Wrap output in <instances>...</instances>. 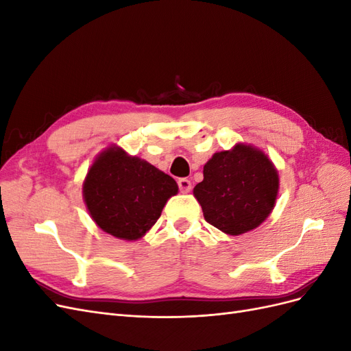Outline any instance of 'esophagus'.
I'll list each match as a JSON object with an SVG mask.
<instances>
[{
    "label": "esophagus",
    "instance_id": "obj_1",
    "mask_svg": "<svg viewBox=\"0 0 351 351\" xmlns=\"http://www.w3.org/2000/svg\"><path fill=\"white\" fill-rule=\"evenodd\" d=\"M178 187H180V192H182V193H189L190 190H192V183H190V180H187V178H180L178 180Z\"/></svg>",
    "mask_w": 351,
    "mask_h": 351
}]
</instances>
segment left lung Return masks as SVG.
I'll return each instance as SVG.
<instances>
[{
  "instance_id": "8db88e82",
  "label": "left lung",
  "mask_w": 351,
  "mask_h": 351,
  "mask_svg": "<svg viewBox=\"0 0 351 351\" xmlns=\"http://www.w3.org/2000/svg\"><path fill=\"white\" fill-rule=\"evenodd\" d=\"M278 189V169L269 156L253 145L236 143L212 155L193 195L210 226L240 236L269 217Z\"/></svg>"
}]
</instances>
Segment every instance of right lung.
<instances>
[{
  "label": "right lung",
  "mask_w": 351,
  "mask_h": 351,
  "mask_svg": "<svg viewBox=\"0 0 351 351\" xmlns=\"http://www.w3.org/2000/svg\"><path fill=\"white\" fill-rule=\"evenodd\" d=\"M82 190L95 224L117 239L134 241L154 227L178 186L145 159L111 145L95 158Z\"/></svg>",
  "instance_id": "right-lung-1"
}]
</instances>
